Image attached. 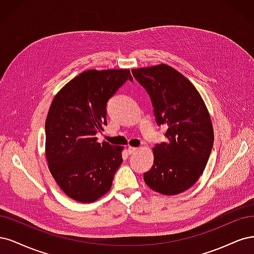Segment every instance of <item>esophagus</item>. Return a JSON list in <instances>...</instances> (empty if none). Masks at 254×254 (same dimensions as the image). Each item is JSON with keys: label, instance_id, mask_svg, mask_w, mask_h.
Segmentation results:
<instances>
[{"label": "esophagus", "instance_id": "34e87169", "mask_svg": "<svg viewBox=\"0 0 254 254\" xmlns=\"http://www.w3.org/2000/svg\"><path fill=\"white\" fill-rule=\"evenodd\" d=\"M138 151V148H135V146H128L127 148V153L128 154H134Z\"/></svg>", "mask_w": 254, "mask_h": 254}]
</instances>
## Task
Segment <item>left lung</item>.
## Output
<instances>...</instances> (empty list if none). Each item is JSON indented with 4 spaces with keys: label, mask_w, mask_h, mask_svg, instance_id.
Returning <instances> with one entry per match:
<instances>
[{
    "label": "left lung",
    "mask_w": 254,
    "mask_h": 254,
    "mask_svg": "<svg viewBox=\"0 0 254 254\" xmlns=\"http://www.w3.org/2000/svg\"><path fill=\"white\" fill-rule=\"evenodd\" d=\"M149 93L167 141L153 148L154 162L143 175L152 190L163 195L187 191L198 181L213 146L210 114L200 94L181 72L167 64L132 69Z\"/></svg>",
    "instance_id": "1"
}]
</instances>
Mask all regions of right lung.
Wrapping results in <instances>:
<instances>
[{
	"mask_svg": "<svg viewBox=\"0 0 254 254\" xmlns=\"http://www.w3.org/2000/svg\"><path fill=\"white\" fill-rule=\"evenodd\" d=\"M129 69H88L70 80L54 98L45 121V156L60 189L79 202L108 193L122 162L124 146L98 142L106 126V103Z\"/></svg>",
	"mask_w": 254,
	"mask_h": 254,
	"instance_id": "1",
	"label": "right lung"
}]
</instances>
